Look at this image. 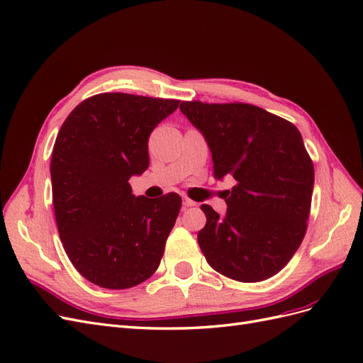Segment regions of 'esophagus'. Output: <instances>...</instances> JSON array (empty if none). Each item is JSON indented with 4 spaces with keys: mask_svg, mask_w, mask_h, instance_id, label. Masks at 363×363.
Returning <instances> with one entry per match:
<instances>
[{
    "mask_svg": "<svg viewBox=\"0 0 363 363\" xmlns=\"http://www.w3.org/2000/svg\"><path fill=\"white\" fill-rule=\"evenodd\" d=\"M183 206L184 207H194V206H196V203L189 200V199H183Z\"/></svg>",
    "mask_w": 363,
    "mask_h": 363,
    "instance_id": "1",
    "label": "esophagus"
}]
</instances>
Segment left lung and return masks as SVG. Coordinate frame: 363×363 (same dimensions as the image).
Segmentation results:
<instances>
[{
	"instance_id": "left-lung-1",
	"label": "left lung",
	"mask_w": 363,
	"mask_h": 363,
	"mask_svg": "<svg viewBox=\"0 0 363 363\" xmlns=\"http://www.w3.org/2000/svg\"><path fill=\"white\" fill-rule=\"evenodd\" d=\"M180 111L211 148L215 179L236 183L224 194V216L201 206L207 263L238 281L272 277L301 245L311 213L315 172L301 133L251 104L183 101Z\"/></svg>"
}]
</instances>
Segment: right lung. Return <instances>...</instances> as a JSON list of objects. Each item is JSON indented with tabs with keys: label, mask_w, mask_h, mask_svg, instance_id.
<instances>
[{
	"label": "right lung",
	"mask_w": 363,
	"mask_h": 363,
	"mask_svg": "<svg viewBox=\"0 0 363 363\" xmlns=\"http://www.w3.org/2000/svg\"><path fill=\"white\" fill-rule=\"evenodd\" d=\"M179 103L100 94L59 131L50 167L57 230L75 269L96 286L133 288L159 268L182 199L136 196L128 180L147 171L151 131Z\"/></svg>",
	"instance_id": "add662e5"
}]
</instances>
